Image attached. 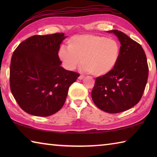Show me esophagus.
<instances>
[{"mask_svg":"<svg viewBox=\"0 0 157 157\" xmlns=\"http://www.w3.org/2000/svg\"><path fill=\"white\" fill-rule=\"evenodd\" d=\"M79 79H83L84 78V75H80L79 76Z\"/></svg>","mask_w":157,"mask_h":157,"instance_id":"1","label":"esophagus"}]
</instances>
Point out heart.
<instances>
[{
  "mask_svg": "<svg viewBox=\"0 0 157 157\" xmlns=\"http://www.w3.org/2000/svg\"><path fill=\"white\" fill-rule=\"evenodd\" d=\"M121 52L120 44L115 39L85 34L69 39L68 48L61 47L59 57L68 70L75 69L81 60L82 71L102 76L115 68Z\"/></svg>",
  "mask_w": 157,
  "mask_h": 157,
  "instance_id": "heart-1",
  "label": "heart"
}]
</instances>
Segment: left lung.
Masks as SVG:
<instances>
[{"label":"left lung","instance_id":"left-lung-1","mask_svg":"<svg viewBox=\"0 0 157 157\" xmlns=\"http://www.w3.org/2000/svg\"><path fill=\"white\" fill-rule=\"evenodd\" d=\"M114 33L121 42V56L112 71L98 77L91 97L100 109L110 113L129 109L143 96L148 78L147 58L142 46L121 31Z\"/></svg>","mask_w":157,"mask_h":157}]
</instances>
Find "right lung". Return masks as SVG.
Segmentation results:
<instances>
[{"mask_svg": "<svg viewBox=\"0 0 157 157\" xmlns=\"http://www.w3.org/2000/svg\"><path fill=\"white\" fill-rule=\"evenodd\" d=\"M64 33L34 35L13 52L10 85L18 105L26 113L46 117L64 105L68 89L79 76L61 66L58 52Z\"/></svg>", "mask_w": 157, "mask_h": 157, "instance_id": "right-lung-1", "label": "right lung"}]
</instances>
